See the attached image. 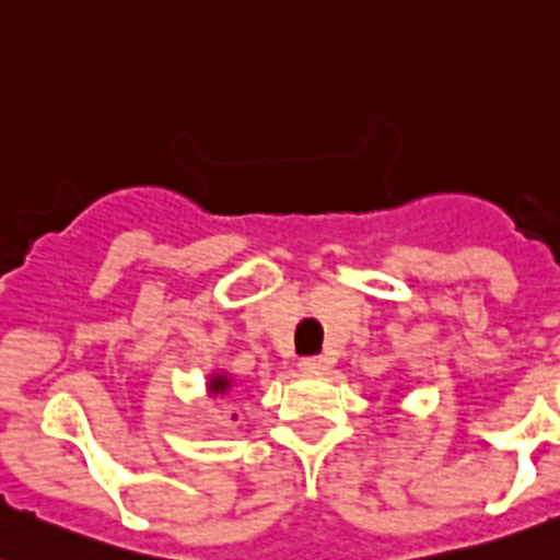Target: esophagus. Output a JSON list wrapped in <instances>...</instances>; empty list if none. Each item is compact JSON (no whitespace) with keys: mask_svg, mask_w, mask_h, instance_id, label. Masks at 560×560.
<instances>
[{"mask_svg":"<svg viewBox=\"0 0 560 560\" xmlns=\"http://www.w3.org/2000/svg\"><path fill=\"white\" fill-rule=\"evenodd\" d=\"M298 368L304 370V373H323L328 370V359L326 357H304L298 362Z\"/></svg>","mask_w":560,"mask_h":560,"instance_id":"34e87169","label":"esophagus"}]
</instances>
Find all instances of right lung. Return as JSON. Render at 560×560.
<instances>
[{
    "label": "right lung",
    "mask_w": 560,
    "mask_h": 560,
    "mask_svg": "<svg viewBox=\"0 0 560 560\" xmlns=\"http://www.w3.org/2000/svg\"><path fill=\"white\" fill-rule=\"evenodd\" d=\"M229 386H232V384H229L226 375H212V381H209V389H212V392H226Z\"/></svg>",
    "instance_id": "add662e5"
}]
</instances>
